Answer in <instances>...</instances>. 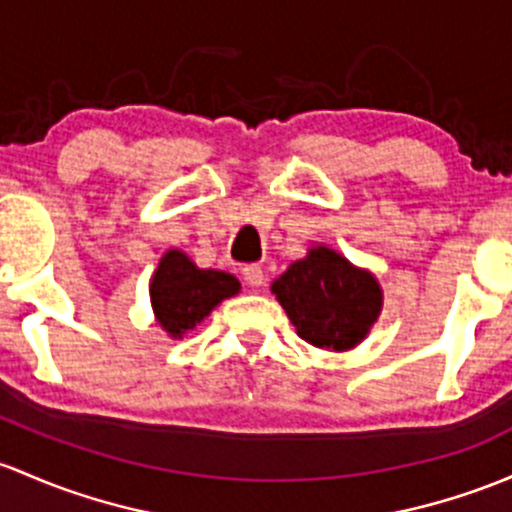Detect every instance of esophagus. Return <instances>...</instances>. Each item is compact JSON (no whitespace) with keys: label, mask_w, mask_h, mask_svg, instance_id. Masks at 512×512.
<instances>
[{"label":"esophagus","mask_w":512,"mask_h":512,"mask_svg":"<svg viewBox=\"0 0 512 512\" xmlns=\"http://www.w3.org/2000/svg\"><path fill=\"white\" fill-rule=\"evenodd\" d=\"M242 279H245L250 287H262V282H265V270H262V265H245L242 267Z\"/></svg>","instance_id":"1"}]
</instances>
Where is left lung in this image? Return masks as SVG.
<instances>
[{
  "instance_id": "left-lung-1",
  "label": "left lung",
  "mask_w": 512,
  "mask_h": 512,
  "mask_svg": "<svg viewBox=\"0 0 512 512\" xmlns=\"http://www.w3.org/2000/svg\"><path fill=\"white\" fill-rule=\"evenodd\" d=\"M272 294L306 343L348 351L375 324L383 292L370 272L353 267L328 247H314L279 279Z\"/></svg>"
}]
</instances>
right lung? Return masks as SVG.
<instances>
[{"mask_svg":"<svg viewBox=\"0 0 512 512\" xmlns=\"http://www.w3.org/2000/svg\"><path fill=\"white\" fill-rule=\"evenodd\" d=\"M240 292V282L228 272L198 270L179 250L161 257L152 277V306L169 336H184L201 324L223 299Z\"/></svg>","mask_w":512,"mask_h":512,"instance_id":"obj_1","label":"right lung"}]
</instances>
